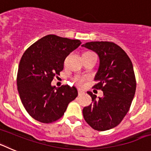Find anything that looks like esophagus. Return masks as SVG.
<instances>
[{
    "label": "esophagus",
    "mask_w": 151,
    "mask_h": 151,
    "mask_svg": "<svg viewBox=\"0 0 151 151\" xmlns=\"http://www.w3.org/2000/svg\"><path fill=\"white\" fill-rule=\"evenodd\" d=\"M78 96H81V95H82V94H84V91L82 90H78Z\"/></svg>",
    "instance_id": "1"
}]
</instances>
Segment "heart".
I'll use <instances>...</instances> for the list:
<instances>
[{
    "label": "heart",
    "instance_id": "heart-1",
    "mask_svg": "<svg viewBox=\"0 0 151 151\" xmlns=\"http://www.w3.org/2000/svg\"><path fill=\"white\" fill-rule=\"evenodd\" d=\"M94 54V53L88 51L84 53L83 54ZM86 80H87V78H86L85 76H76L73 78V81L75 82V83L77 85H78V86H81V87L85 85Z\"/></svg>",
    "mask_w": 151,
    "mask_h": 151
}]
</instances>
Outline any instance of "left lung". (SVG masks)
<instances>
[{
  "label": "left lung",
  "mask_w": 151,
  "mask_h": 151,
  "mask_svg": "<svg viewBox=\"0 0 151 151\" xmlns=\"http://www.w3.org/2000/svg\"><path fill=\"white\" fill-rule=\"evenodd\" d=\"M82 46L96 52L100 66L93 88L103 91L104 96L97 99L91 91L92 104L84 107L85 120L92 129L106 131L122 122L130 109L136 90L132 63L119 45L111 41H91Z\"/></svg>",
  "instance_id": "1"
}]
</instances>
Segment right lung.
<instances>
[{
	"mask_svg": "<svg viewBox=\"0 0 151 151\" xmlns=\"http://www.w3.org/2000/svg\"><path fill=\"white\" fill-rule=\"evenodd\" d=\"M81 45L78 39L48 35L31 45L19 64L17 89L26 111L35 120L51 123L63 116L69 102L78 96L73 86H51L63 69L66 57Z\"/></svg>",
	"mask_w": 151,
	"mask_h": 151,
	"instance_id": "right-lung-1",
	"label": "right lung"
}]
</instances>
